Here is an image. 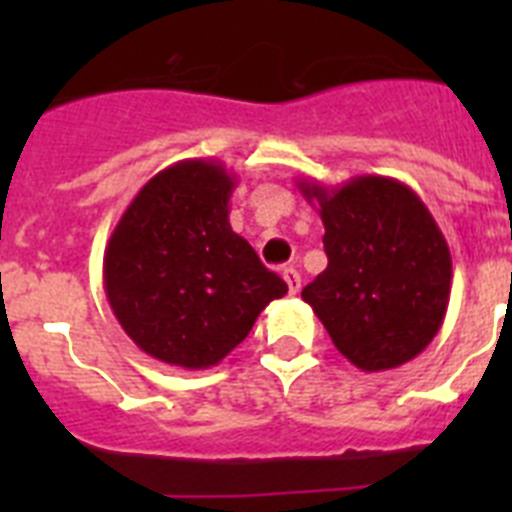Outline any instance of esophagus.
I'll return each instance as SVG.
<instances>
[{
	"mask_svg": "<svg viewBox=\"0 0 512 512\" xmlns=\"http://www.w3.org/2000/svg\"><path fill=\"white\" fill-rule=\"evenodd\" d=\"M282 274H284V282H287V287H289V295H297V292H300V287H302L300 271H297L295 266H287Z\"/></svg>",
	"mask_w": 512,
	"mask_h": 512,
	"instance_id": "1",
	"label": "esophagus"
}]
</instances>
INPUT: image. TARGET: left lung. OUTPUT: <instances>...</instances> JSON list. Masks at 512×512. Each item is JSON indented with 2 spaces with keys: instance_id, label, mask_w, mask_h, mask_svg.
I'll return each mask as SVG.
<instances>
[{
  "instance_id": "1",
  "label": "left lung",
  "mask_w": 512,
  "mask_h": 512,
  "mask_svg": "<svg viewBox=\"0 0 512 512\" xmlns=\"http://www.w3.org/2000/svg\"><path fill=\"white\" fill-rule=\"evenodd\" d=\"M325 225L328 266L302 289L333 346L361 372L415 359L436 338L451 295V253L428 207L390 176L343 187L300 179Z\"/></svg>"
}]
</instances>
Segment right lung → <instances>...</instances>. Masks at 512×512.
Returning a JSON list of instances; mask_svg holds the SVG:
<instances>
[{"label":"right lung","mask_w":512,"mask_h":512,"mask_svg":"<svg viewBox=\"0 0 512 512\" xmlns=\"http://www.w3.org/2000/svg\"><path fill=\"white\" fill-rule=\"evenodd\" d=\"M233 174L187 158L135 194L104 248V292L130 341L182 369L220 364L287 284L228 220Z\"/></svg>","instance_id":"1"}]
</instances>
